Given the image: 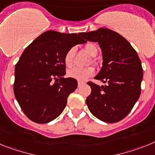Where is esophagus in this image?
Instances as JSON below:
<instances>
[{
    "mask_svg": "<svg viewBox=\"0 0 155 155\" xmlns=\"http://www.w3.org/2000/svg\"><path fill=\"white\" fill-rule=\"evenodd\" d=\"M84 84V83H83V82H78V87H81L82 85H83Z\"/></svg>",
    "mask_w": 155,
    "mask_h": 155,
    "instance_id": "34e87169",
    "label": "esophagus"
}]
</instances>
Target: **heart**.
Wrapping results in <instances>:
<instances>
[{
  "instance_id": "heart-1",
  "label": "heart",
  "mask_w": 155,
  "mask_h": 155,
  "mask_svg": "<svg viewBox=\"0 0 155 155\" xmlns=\"http://www.w3.org/2000/svg\"><path fill=\"white\" fill-rule=\"evenodd\" d=\"M84 51L91 57V60L89 63H92L94 64H97L98 61L96 58V56L98 53L97 47L94 44L89 43L84 46ZM75 54V48H70L68 51L65 53L64 57V62L65 66L71 68L73 65V58ZM94 74V68L91 66L87 68H73L69 69L67 72V76L72 79H76L78 81H85L88 78L92 76Z\"/></svg>"
}]
</instances>
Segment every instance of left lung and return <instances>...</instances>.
Masks as SVG:
<instances>
[{
  "label": "left lung",
  "instance_id": "obj_1",
  "mask_svg": "<svg viewBox=\"0 0 155 155\" xmlns=\"http://www.w3.org/2000/svg\"><path fill=\"white\" fill-rule=\"evenodd\" d=\"M80 35L100 45L103 63L94 79L106 83L100 87L93 82L87 83L91 87V94L86 100L87 107L103 122H119L131 111L140 95L143 79L140 59L131 44L115 31L100 28Z\"/></svg>",
  "mask_w": 155,
  "mask_h": 155
}]
</instances>
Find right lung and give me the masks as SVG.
<instances>
[{"label": "right lung", "mask_w": 155, "mask_h": 155, "mask_svg": "<svg viewBox=\"0 0 155 155\" xmlns=\"http://www.w3.org/2000/svg\"><path fill=\"white\" fill-rule=\"evenodd\" d=\"M87 43L80 33L49 30L35 39L15 68L14 94L31 121L48 123L61 115L67 99L77 88L76 79L64 78V54L76 44Z\"/></svg>", "instance_id": "right-lung-1"}]
</instances>
